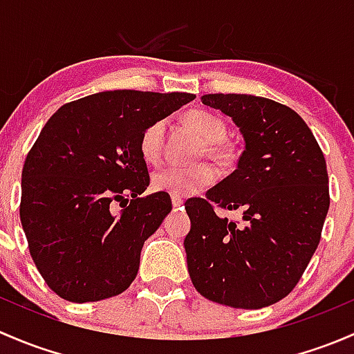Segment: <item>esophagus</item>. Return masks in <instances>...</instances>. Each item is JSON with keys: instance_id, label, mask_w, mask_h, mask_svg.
Instances as JSON below:
<instances>
[{"instance_id": "1", "label": "esophagus", "mask_w": 354, "mask_h": 354, "mask_svg": "<svg viewBox=\"0 0 354 354\" xmlns=\"http://www.w3.org/2000/svg\"><path fill=\"white\" fill-rule=\"evenodd\" d=\"M182 204H184V201H182L180 196H172V206L176 207V209H178V207H182Z\"/></svg>"}]
</instances>
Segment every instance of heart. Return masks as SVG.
<instances>
[{
  "label": "heart",
  "instance_id": "1",
  "mask_svg": "<svg viewBox=\"0 0 354 354\" xmlns=\"http://www.w3.org/2000/svg\"><path fill=\"white\" fill-rule=\"evenodd\" d=\"M185 124L198 134L207 145L209 155L221 158L225 156V150L220 147L221 141L227 136L225 122L209 112L196 111L187 114ZM165 121H155L148 124L140 136V151L141 156L148 163L158 162L163 150V136H165ZM214 178V172L207 163H198L191 167L167 165L156 170L151 177V185L155 191L169 192L172 196H191L203 191L209 185Z\"/></svg>",
  "mask_w": 354,
  "mask_h": 354
}]
</instances>
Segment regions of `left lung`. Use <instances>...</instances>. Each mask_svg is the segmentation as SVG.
Here are the masks:
<instances>
[{
	"label": "left lung",
	"mask_w": 354,
	"mask_h": 354,
	"mask_svg": "<svg viewBox=\"0 0 354 354\" xmlns=\"http://www.w3.org/2000/svg\"><path fill=\"white\" fill-rule=\"evenodd\" d=\"M207 107L232 118L245 141L236 169L185 203L191 281L204 298L233 308L285 298L307 269L329 211L324 153L286 105L245 93H209ZM243 211L242 225L214 211Z\"/></svg>",
	"instance_id": "8db88e82"
}]
</instances>
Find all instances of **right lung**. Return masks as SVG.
Masks as SVG:
<instances>
[{
    "mask_svg": "<svg viewBox=\"0 0 354 354\" xmlns=\"http://www.w3.org/2000/svg\"><path fill=\"white\" fill-rule=\"evenodd\" d=\"M194 98L100 92L64 104L42 127L21 170L20 220L39 272L61 298L105 300L134 281L145 240L172 211L167 192L140 198L150 185L140 136Z\"/></svg>",
    "mask_w": 354,
    "mask_h": 354,
    "instance_id": "right-lung-1",
    "label": "right lung"
}]
</instances>
